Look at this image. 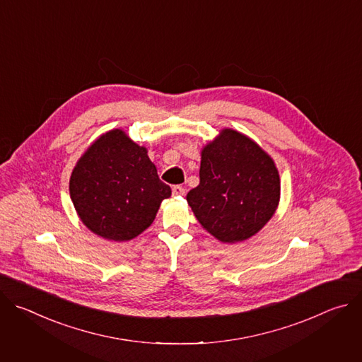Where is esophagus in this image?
Here are the masks:
<instances>
[{
	"label": "esophagus",
	"mask_w": 362,
	"mask_h": 362,
	"mask_svg": "<svg viewBox=\"0 0 362 362\" xmlns=\"http://www.w3.org/2000/svg\"><path fill=\"white\" fill-rule=\"evenodd\" d=\"M172 192L175 196H183L185 194V189L180 185H176L172 187Z\"/></svg>",
	"instance_id": "obj_1"
}]
</instances>
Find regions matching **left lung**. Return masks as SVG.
Listing matches in <instances>:
<instances>
[{
    "label": "left lung",
    "instance_id": "8db88e82",
    "mask_svg": "<svg viewBox=\"0 0 362 362\" xmlns=\"http://www.w3.org/2000/svg\"><path fill=\"white\" fill-rule=\"evenodd\" d=\"M200 156V183L186 199L203 229L223 243L259 232L274 216L281 196L272 158L232 129H223Z\"/></svg>",
    "mask_w": 362,
    "mask_h": 362
}]
</instances>
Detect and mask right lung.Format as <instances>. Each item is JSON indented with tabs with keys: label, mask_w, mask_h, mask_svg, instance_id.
<instances>
[{
	"label": "right lung",
	"mask_w": 362,
	"mask_h": 362,
	"mask_svg": "<svg viewBox=\"0 0 362 362\" xmlns=\"http://www.w3.org/2000/svg\"><path fill=\"white\" fill-rule=\"evenodd\" d=\"M170 194L147 148L120 129L101 134L70 177V196L81 222L93 233L115 242L130 240L146 230Z\"/></svg>",
	"instance_id": "right-lung-1"
}]
</instances>
